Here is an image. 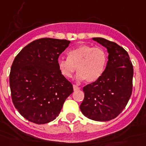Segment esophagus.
<instances>
[{
	"mask_svg": "<svg viewBox=\"0 0 146 146\" xmlns=\"http://www.w3.org/2000/svg\"><path fill=\"white\" fill-rule=\"evenodd\" d=\"M73 89H74V91H77V90H80V87H79L78 86L74 84V85H73Z\"/></svg>",
	"mask_w": 146,
	"mask_h": 146,
	"instance_id": "1",
	"label": "esophagus"
}]
</instances>
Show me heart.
I'll return each mask as SVG.
<instances>
[{
  "label": "heart",
  "instance_id": "1",
  "mask_svg": "<svg viewBox=\"0 0 146 146\" xmlns=\"http://www.w3.org/2000/svg\"><path fill=\"white\" fill-rule=\"evenodd\" d=\"M108 56L105 50L90 45H81L68 52V58H59L57 64L61 74L70 78L77 70V78L94 82L101 77L106 67Z\"/></svg>",
  "mask_w": 146,
  "mask_h": 146
}]
</instances>
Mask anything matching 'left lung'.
<instances>
[{"instance_id":"left-lung-1","label":"left lung","mask_w":146,"mask_h":146,"mask_svg":"<svg viewBox=\"0 0 146 146\" xmlns=\"http://www.w3.org/2000/svg\"><path fill=\"white\" fill-rule=\"evenodd\" d=\"M107 48L108 61L100 78L83 87L84 98L80 108L95 121L115 118L127 105L133 90V68L127 51L116 43L92 38Z\"/></svg>"}]
</instances>
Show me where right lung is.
<instances>
[{
  "mask_svg": "<svg viewBox=\"0 0 146 146\" xmlns=\"http://www.w3.org/2000/svg\"><path fill=\"white\" fill-rule=\"evenodd\" d=\"M69 44L65 39L40 38L26 46L14 59L9 76L12 101L29 121L45 124L54 120L73 92V86L57 64Z\"/></svg>",
  "mask_w": 146,
  "mask_h": 146,
  "instance_id": "1",
  "label": "right lung"
}]
</instances>
